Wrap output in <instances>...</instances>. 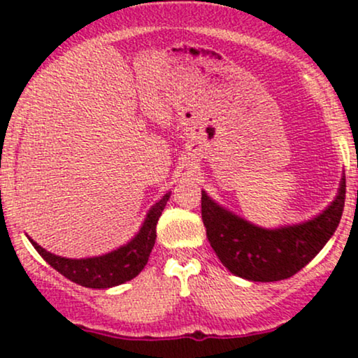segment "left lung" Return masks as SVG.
<instances>
[{"label": "left lung", "mask_w": 358, "mask_h": 358, "mask_svg": "<svg viewBox=\"0 0 358 358\" xmlns=\"http://www.w3.org/2000/svg\"><path fill=\"white\" fill-rule=\"evenodd\" d=\"M345 205V175L334 202L313 219L266 229L222 207L202 190V220L217 257L248 281L273 282L303 269L338 227Z\"/></svg>", "instance_id": "obj_1"}]
</instances>
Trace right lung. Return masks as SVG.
Segmentation results:
<instances>
[{
    "mask_svg": "<svg viewBox=\"0 0 358 358\" xmlns=\"http://www.w3.org/2000/svg\"><path fill=\"white\" fill-rule=\"evenodd\" d=\"M171 192L165 193L162 199L156 202L146 213L139 231L134 234L131 241L126 244L119 245L117 249L110 252L102 254V256L71 259L62 257L57 254L48 252L42 245L28 237L31 245L38 250L53 269L59 271L62 276L84 287H92V289H108L119 285H124L136 278L143 269H145L148 257H150L151 249H153L156 241V224H158L159 215L168 200H170Z\"/></svg>",
    "mask_w": 358,
    "mask_h": 358,
    "instance_id": "add662e5",
    "label": "right lung"
}]
</instances>
